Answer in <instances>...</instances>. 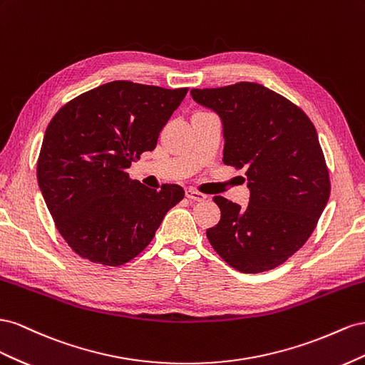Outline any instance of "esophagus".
<instances>
[{"label":"esophagus","mask_w":365,"mask_h":365,"mask_svg":"<svg viewBox=\"0 0 365 365\" xmlns=\"http://www.w3.org/2000/svg\"><path fill=\"white\" fill-rule=\"evenodd\" d=\"M185 195L188 197L190 200H194V202H202V200L206 199L205 194H202V192H199V191H195V190H191V188L185 191Z\"/></svg>","instance_id":"esophagus-1"}]
</instances>
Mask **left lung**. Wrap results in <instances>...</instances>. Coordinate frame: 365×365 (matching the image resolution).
I'll return each instance as SVG.
<instances>
[{
    "label": "left lung",
    "instance_id": "obj_1",
    "mask_svg": "<svg viewBox=\"0 0 365 365\" xmlns=\"http://www.w3.org/2000/svg\"><path fill=\"white\" fill-rule=\"evenodd\" d=\"M223 122V163L246 170L247 207L222 195L220 222L206 229L214 251L245 274L283 264L314 232L330 195L318 134L294 102L257 82L192 88Z\"/></svg>",
    "mask_w": 365,
    "mask_h": 365
}]
</instances>
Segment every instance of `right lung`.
I'll return each mask as SVG.
<instances>
[{"mask_svg": "<svg viewBox=\"0 0 365 365\" xmlns=\"http://www.w3.org/2000/svg\"><path fill=\"white\" fill-rule=\"evenodd\" d=\"M186 93L113 81L71 99L50 120L38 183L56 229L79 257L103 266L128 263L185 197L179 185L151 190L127 170L155 148Z\"/></svg>", "mask_w": 365, "mask_h": 365, "instance_id": "1", "label": "right lung"}]
</instances>
